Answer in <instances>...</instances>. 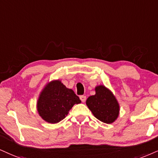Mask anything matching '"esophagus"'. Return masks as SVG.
<instances>
[{"instance_id":"34e87169","label":"esophagus","mask_w":158,"mask_h":158,"mask_svg":"<svg viewBox=\"0 0 158 158\" xmlns=\"http://www.w3.org/2000/svg\"><path fill=\"white\" fill-rule=\"evenodd\" d=\"M80 99H81V102H85V100H86V97L83 96V95H81V96H80Z\"/></svg>"}]
</instances>
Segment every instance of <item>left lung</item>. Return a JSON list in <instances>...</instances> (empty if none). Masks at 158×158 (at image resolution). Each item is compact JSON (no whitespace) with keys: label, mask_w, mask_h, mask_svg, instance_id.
I'll list each match as a JSON object with an SVG mask.
<instances>
[{"label":"left lung","mask_w":158,"mask_h":158,"mask_svg":"<svg viewBox=\"0 0 158 158\" xmlns=\"http://www.w3.org/2000/svg\"><path fill=\"white\" fill-rule=\"evenodd\" d=\"M95 91L96 94L87 99V106L97 119L106 124L113 123L119 113L116 97L104 85L97 86Z\"/></svg>","instance_id":"left-lung-1"}]
</instances>
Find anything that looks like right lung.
<instances>
[{
	"instance_id": "right-lung-1",
	"label": "right lung",
	"mask_w": 158,
	"mask_h": 158,
	"mask_svg": "<svg viewBox=\"0 0 158 158\" xmlns=\"http://www.w3.org/2000/svg\"><path fill=\"white\" fill-rule=\"evenodd\" d=\"M81 101L72 89H67L60 81L47 84L37 102L39 114L44 121L55 124L63 120L75 104Z\"/></svg>"
}]
</instances>
